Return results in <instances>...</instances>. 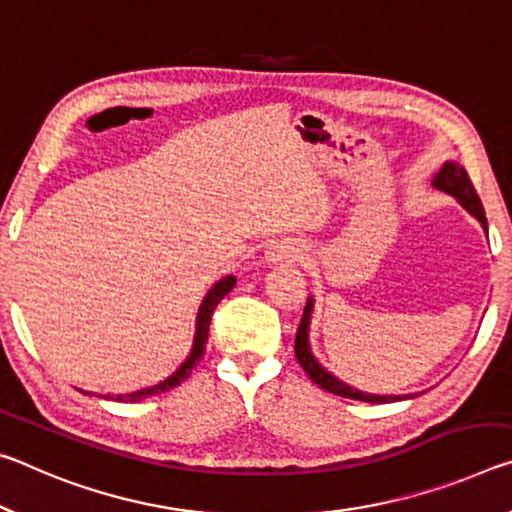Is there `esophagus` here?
I'll return each instance as SVG.
<instances>
[{
  "mask_svg": "<svg viewBox=\"0 0 512 512\" xmlns=\"http://www.w3.org/2000/svg\"><path fill=\"white\" fill-rule=\"evenodd\" d=\"M301 254V249L295 245V242H276V245L270 247L267 251L265 261L267 263H288V261H297Z\"/></svg>",
  "mask_w": 512,
  "mask_h": 512,
  "instance_id": "esophagus-1",
  "label": "esophagus"
}]
</instances>
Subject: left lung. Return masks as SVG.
I'll return each mask as SVG.
<instances>
[{"label":"left lung","instance_id":"left-lung-1","mask_svg":"<svg viewBox=\"0 0 512 512\" xmlns=\"http://www.w3.org/2000/svg\"><path fill=\"white\" fill-rule=\"evenodd\" d=\"M433 186L442 190V192H447V195H451V197H456L460 201V206H463L467 213H472L476 220L481 222L483 229L488 231V220H485L483 204H481L479 195H476V190L472 186V181H469V174L465 172L463 165H458L454 161H447L445 165H442V170L433 177ZM311 313H313V299H308V304L304 308V315H301L297 335H295V356L299 360V365L304 367V372L308 374V379L320 385L322 390L333 392V395L345 397V399L370 401V404H390V401H401V399L413 397V395H406V397H401V395L399 397L367 395V392H360L356 388H351V385L342 383L340 379H335L331 372H326L324 367L317 363L313 351H311V345H308V326H311Z\"/></svg>","mask_w":512,"mask_h":512}]
</instances>
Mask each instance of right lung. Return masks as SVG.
Masks as SVG:
<instances>
[{
  "mask_svg": "<svg viewBox=\"0 0 512 512\" xmlns=\"http://www.w3.org/2000/svg\"><path fill=\"white\" fill-rule=\"evenodd\" d=\"M233 286H236V276H224L222 281H217L215 286L208 290V295L204 297V301H201L199 313H197V331H195V342H192V351H190V356L183 360L177 372H174L172 376H167L165 381L152 385V388L131 392V395H117L113 399L115 401H131V404H136V401H142V399H147V397H152V395H161V392L177 388L181 381H186L197 360L204 356V349H206V342H208V329H211V317H213L215 306L220 304V301L226 295H229V292L233 290ZM83 395H90V392H83ZM106 399H111V397H106Z\"/></svg>",
  "mask_w": 512,
  "mask_h": 512,
  "instance_id": "right-lung-1",
  "label": "right lung"
}]
</instances>
